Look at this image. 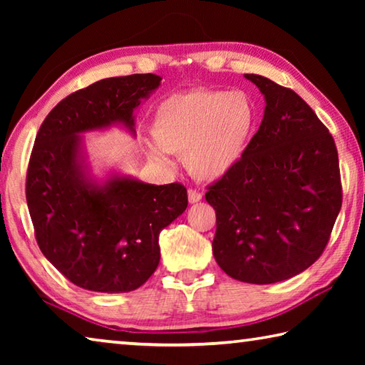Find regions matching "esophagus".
Instances as JSON below:
<instances>
[{"label":"esophagus","instance_id":"esophagus-1","mask_svg":"<svg viewBox=\"0 0 365 365\" xmlns=\"http://www.w3.org/2000/svg\"><path fill=\"white\" fill-rule=\"evenodd\" d=\"M201 193L200 191H196V190H188V201L191 202V205H195V202H197V201H201Z\"/></svg>","mask_w":365,"mask_h":365}]
</instances>
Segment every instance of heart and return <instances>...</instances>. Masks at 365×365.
I'll list each match as a JSON object with an SVG mask.
<instances>
[{"mask_svg": "<svg viewBox=\"0 0 365 365\" xmlns=\"http://www.w3.org/2000/svg\"><path fill=\"white\" fill-rule=\"evenodd\" d=\"M256 106L242 90H193L172 95L153 115L148 158L169 164L165 153L185 154V165L197 180H217L248 150L256 127Z\"/></svg>", "mask_w": 365, "mask_h": 365, "instance_id": "1", "label": "heart"}]
</instances>
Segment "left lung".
Segmentation results:
<instances>
[{
  "label": "left lung",
  "mask_w": 365,
  "mask_h": 365,
  "mask_svg": "<svg viewBox=\"0 0 365 365\" xmlns=\"http://www.w3.org/2000/svg\"><path fill=\"white\" fill-rule=\"evenodd\" d=\"M264 95L259 130L242 160L212 185V252L232 279L269 285L301 274L329 243L341 209L333 137L293 90L245 73Z\"/></svg>",
  "instance_id": "1"
}]
</instances>
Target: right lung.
<instances>
[{"mask_svg": "<svg viewBox=\"0 0 365 365\" xmlns=\"http://www.w3.org/2000/svg\"><path fill=\"white\" fill-rule=\"evenodd\" d=\"M154 73L103 78L64 98L41 123L27 170L36 243L73 285L98 293L140 288L158 269L159 233L188 206L180 183L151 185L117 170L96 177L85 133L122 127L160 85Z\"/></svg>", "mask_w": 365, "mask_h": 365, "instance_id": "right-lung-1", "label": "right lung"}]
</instances>
